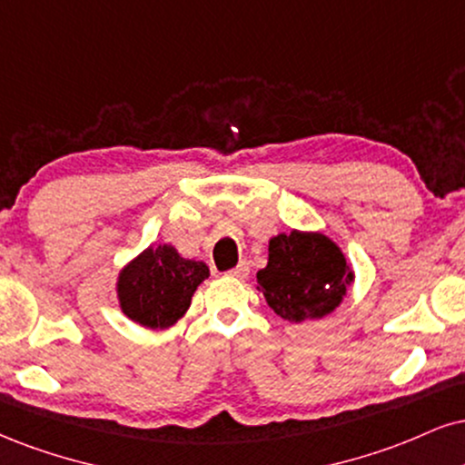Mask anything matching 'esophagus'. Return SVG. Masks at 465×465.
<instances>
[{
    "mask_svg": "<svg viewBox=\"0 0 465 465\" xmlns=\"http://www.w3.org/2000/svg\"><path fill=\"white\" fill-rule=\"evenodd\" d=\"M249 275V262H240L236 268L229 271V277H236V279H244Z\"/></svg>",
    "mask_w": 465,
    "mask_h": 465,
    "instance_id": "1",
    "label": "esophagus"
}]
</instances>
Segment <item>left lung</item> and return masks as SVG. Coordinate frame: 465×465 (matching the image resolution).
<instances>
[{
    "mask_svg": "<svg viewBox=\"0 0 465 465\" xmlns=\"http://www.w3.org/2000/svg\"><path fill=\"white\" fill-rule=\"evenodd\" d=\"M353 282V271L331 238L296 229L271 238L268 264L257 272V290L288 322L331 314Z\"/></svg>",
    "mask_w": 465,
    "mask_h": 465,
    "instance_id": "left-lung-1",
    "label": "left lung"
}]
</instances>
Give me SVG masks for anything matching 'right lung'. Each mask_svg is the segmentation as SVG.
<instances>
[{
	"instance_id": "right-lung-1",
	"label": "right lung",
	"mask_w": 465,
	"mask_h": 465,
	"mask_svg": "<svg viewBox=\"0 0 465 465\" xmlns=\"http://www.w3.org/2000/svg\"><path fill=\"white\" fill-rule=\"evenodd\" d=\"M208 277L203 262L186 260L171 244L149 247L119 272L121 312L147 329H166L186 314L194 290Z\"/></svg>"
}]
</instances>
